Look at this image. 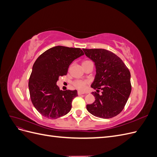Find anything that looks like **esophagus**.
Segmentation results:
<instances>
[{"mask_svg":"<svg viewBox=\"0 0 157 157\" xmlns=\"http://www.w3.org/2000/svg\"><path fill=\"white\" fill-rule=\"evenodd\" d=\"M82 94H84V92H80V91H78V95H82Z\"/></svg>","mask_w":157,"mask_h":157,"instance_id":"34e87169","label":"esophagus"}]
</instances>
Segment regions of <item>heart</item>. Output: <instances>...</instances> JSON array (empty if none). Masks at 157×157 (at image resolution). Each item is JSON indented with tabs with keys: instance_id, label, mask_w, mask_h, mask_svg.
I'll use <instances>...</instances> for the list:
<instances>
[{
	"instance_id": "b5f03b06",
	"label": "heart",
	"mask_w": 157,
	"mask_h": 157,
	"mask_svg": "<svg viewBox=\"0 0 157 157\" xmlns=\"http://www.w3.org/2000/svg\"><path fill=\"white\" fill-rule=\"evenodd\" d=\"M87 61H84L83 63L87 62ZM87 83H88V81H84V80H77L73 82V85L75 88H77L79 90H84L85 89V88H86Z\"/></svg>"
}]
</instances>
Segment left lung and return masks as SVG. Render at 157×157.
<instances>
[{"mask_svg":"<svg viewBox=\"0 0 157 157\" xmlns=\"http://www.w3.org/2000/svg\"><path fill=\"white\" fill-rule=\"evenodd\" d=\"M84 54L93 61L96 76L91 87L95 101L86 105L88 111L95 117L110 118L124 109L131 93L130 73L122 60L113 52L105 49H83ZM102 90L101 94H98Z\"/></svg>","mask_w":157,"mask_h":157,"instance_id":"8db88e82","label":"left lung"}]
</instances>
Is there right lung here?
Wrapping results in <instances>:
<instances>
[{
    "instance_id": "right-lung-1",
    "label": "right lung",
    "mask_w": 157,
    "mask_h": 157,
    "mask_svg": "<svg viewBox=\"0 0 157 157\" xmlns=\"http://www.w3.org/2000/svg\"><path fill=\"white\" fill-rule=\"evenodd\" d=\"M83 55L80 48L57 46L36 59L29 80V90L33 105L42 116L56 119L71 111L77 91H62L56 83L59 77L67 75L71 63Z\"/></svg>"
}]
</instances>
